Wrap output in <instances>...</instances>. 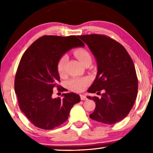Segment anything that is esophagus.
<instances>
[{
    "label": "esophagus",
    "instance_id": "esophagus-1",
    "mask_svg": "<svg viewBox=\"0 0 153 153\" xmlns=\"http://www.w3.org/2000/svg\"><path fill=\"white\" fill-rule=\"evenodd\" d=\"M80 98H81V100H87L86 96H85V95H80Z\"/></svg>",
    "mask_w": 153,
    "mask_h": 153
}]
</instances>
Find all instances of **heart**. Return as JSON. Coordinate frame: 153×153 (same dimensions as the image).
I'll list each match as a JSON object with an SVG mask.
<instances>
[{
	"mask_svg": "<svg viewBox=\"0 0 153 153\" xmlns=\"http://www.w3.org/2000/svg\"><path fill=\"white\" fill-rule=\"evenodd\" d=\"M74 56L83 65H85L88 62H91L92 56L88 51L85 49H78L74 52ZM68 60V56L67 54H63L60 56L59 60H58L56 69L60 76H63L65 72V65L67 61ZM91 83V79L88 77H74L71 79L67 83L68 87L71 91L80 93L83 92Z\"/></svg>",
	"mask_w": 153,
	"mask_h": 153,
	"instance_id": "b5f03b06",
	"label": "heart"
}]
</instances>
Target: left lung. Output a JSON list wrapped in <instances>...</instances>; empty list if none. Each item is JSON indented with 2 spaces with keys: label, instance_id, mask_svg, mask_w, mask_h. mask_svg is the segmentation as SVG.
<instances>
[{
  "label": "left lung",
  "instance_id": "8db88e82",
  "mask_svg": "<svg viewBox=\"0 0 153 153\" xmlns=\"http://www.w3.org/2000/svg\"><path fill=\"white\" fill-rule=\"evenodd\" d=\"M88 46L97 62L95 80L88 90L91 93H104L99 98L88 97L95 102L90 118L112 125L122 120L134 106L138 93V79L134 65L123 46L100 34L79 35Z\"/></svg>",
  "mask_w": 153,
  "mask_h": 153
}]
</instances>
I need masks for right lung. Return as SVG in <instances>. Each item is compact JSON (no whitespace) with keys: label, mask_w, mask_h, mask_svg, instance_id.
<instances>
[{"label":"right lung","mask_w":153,"mask_h":153,"mask_svg":"<svg viewBox=\"0 0 153 153\" xmlns=\"http://www.w3.org/2000/svg\"><path fill=\"white\" fill-rule=\"evenodd\" d=\"M84 43L75 35H44L35 41L23 54L14 79L19 106L33 125L52 129L68 120L70 109L81 101L74 93H63V98H52L53 90L60 88L56 65L60 56Z\"/></svg>","instance_id":"obj_1"}]
</instances>
